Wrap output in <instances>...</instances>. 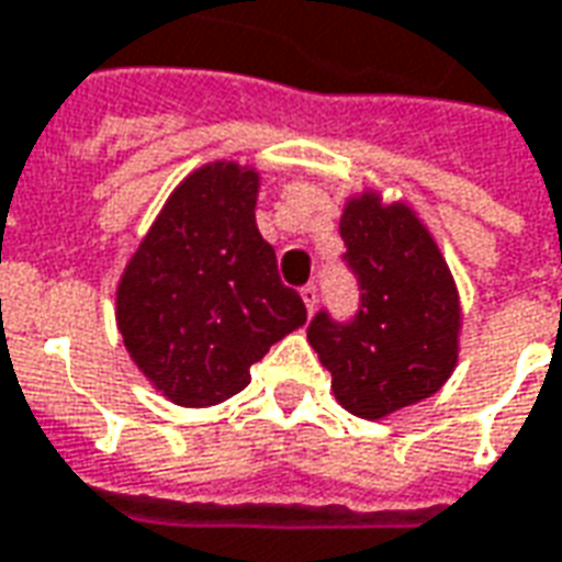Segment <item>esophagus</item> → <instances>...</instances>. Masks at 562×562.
<instances>
[{"instance_id": "34e87169", "label": "esophagus", "mask_w": 562, "mask_h": 562, "mask_svg": "<svg viewBox=\"0 0 562 562\" xmlns=\"http://www.w3.org/2000/svg\"><path fill=\"white\" fill-rule=\"evenodd\" d=\"M301 297H304L306 313H313V310H316V301H318V289L316 285H304V289H301Z\"/></svg>"}]
</instances>
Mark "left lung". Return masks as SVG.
Here are the masks:
<instances>
[{
	"label": "left lung",
	"mask_w": 562,
	"mask_h": 562,
	"mask_svg": "<svg viewBox=\"0 0 562 562\" xmlns=\"http://www.w3.org/2000/svg\"><path fill=\"white\" fill-rule=\"evenodd\" d=\"M340 237L361 282V310L352 325L318 313L306 340L342 409L382 422L434 397L454 373L463 328L458 282L413 204L385 201L379 189L346 198Z\"/></svg>",
	"instance_id": "8db88e82"
}]
</instances>
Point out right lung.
Here are the masks:
<instances>
[{
    "instance_id": "right-lung-1",
    "label": "right lung",
    "mask_w": 562,
    "mask_h": 562,
    "mask_svg": "<svg viewBox=\"0 0 562 562\" xmlns=\"http://www.w3.org/2000/svg\"><path fill=\"white\" fill-rule=\"evenodd\" d=\"M261 173L216 159L173 186L116 282V330L161 397L207 409L249 385V367L304 328L301 294L256 225Z\"/></svg>"
}]
</instances>
